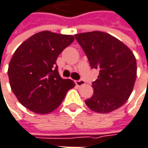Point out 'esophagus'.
Masks as SVG:
<instances>
[{
    "mask_svg": "<svg viewBox=\"0 0 148 148\" xmlns=\"http://www.w3.org/2000/svg\"><path fill=\"white\" fill-rule=\"evenodd\" d=\"M75 83L77 87H81V86H83L85 84V82L83 80H78V81H76Z\"/></svg>",
    "mask_w": 148,
    "mask_h": 148,
    "instance_id": "1",
    "label": "esophagus"
}]
</instances>
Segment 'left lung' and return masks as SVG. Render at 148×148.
Segmentation results:
<instances>
[{
  "label": "left lung",
  "instance_id": "obj_1",
  "mask_svg": "<svg viewBox=\"0 0 148 148\" xmlns=\"http://www.w3.org/2000/svg\"><path fill=\"white\" fill-rule=\"evenodd\" d=\"M92 68L99 75L92 82L93 95L85 100L98 113H110L121 107L132 94L136 78V60L132 50L110 34L92 31L75 34Z\"/></svg>",
  "mask_w": 148,
  "mask_h": 148
}]
</instances>
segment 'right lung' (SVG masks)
Instances as JSON below:
<instances>
[{
    "label": "right lung",
    "instance_id": "obj_1",
    "mask_svg": "<svg viewBox=\"0 0 148 148\" xmlns=\"http://www.w3.org/2000/svg\"><path fill=\"white\" fill-rule=\"evenodd\" d=\"M72 35L42 31L28 38L14 52L8 66L10 86L18 101L36 114H49L75 87L58 71V56L73 41Z\"/></svg>",
    "mask_w": 148,
    "mask_h": 148
}]
</instances>
